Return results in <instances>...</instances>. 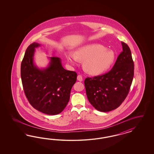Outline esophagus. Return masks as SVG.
Here are the masks:
<instances>
[{
  "label": "esophagus",
  "mask_w": 154,
  "mask_h": 154,
  "mask_svg": "<svg viewBox=\"0 0 154 154\" xmlns=\"http://www.w3.org/2000/svg\"><path fill=\"white\" fill-rule=\"evenodd\" d=\"M77 80L79 81H81V82L82 81L83 79H82V77L81 75H78V76H77Z\"/></svg>",
  "instance_id": "esophagus-1"
}]
</instances>
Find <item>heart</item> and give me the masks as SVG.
Returning <instances> with one entry per match:
<instances>
[{
  "label": "heart",
  "instance_id": "1",
  "mask_svg": "<svg viewBox=\"0 0 154 154\" xmlns=\"http://www.w3.org/2000/svg\"><path fill=\"white\" fill-rule=\"evenodd\" d=\"M115 54L98 43L88 44L77 48L75 54L68 52L66 58L73 65L84 60V70L90 75H99L106 72L115 60Z\"/></svg>",
  "mask_w": 154,
  "mask_h": 154
}]
</instances>
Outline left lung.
<instances>
[{
    "instance_id": "obj_1",
    "label": "left lung",
    "mask_w": 154,
    "mask_h": 154,
    "mask_svg": "<svg viewBox=\"0 0 154 154\" xmlns=\"http://www.w3.org/2000/svg\"><path fill=\"white\" fill-rule=\"evenodd\" d=\"M122 51L112 69L102 75L86 78L85 86L89 102L98 111L109 112L125 99L134 76V62L129 46L121 42Z\"/></svg>"
}]
</instances>
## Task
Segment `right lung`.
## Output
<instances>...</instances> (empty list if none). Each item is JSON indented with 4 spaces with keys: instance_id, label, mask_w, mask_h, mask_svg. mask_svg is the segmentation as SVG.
I'll return each mask as SVG.
<instances>
[{
    "instance_id": "1",
    "label": "right lung",
    "mask_w": 154,
    "mask_h": 154,
    "mask_svg": "<svg viewBox=\"0 0 154 154\" xmlns=\"http://www.w3.org/2000/svg\"><path fill=\"white\" fill-rule=\"evenodd\" d=\"M41 44L34 42L26 49L21 65L23 90L30 104L38 111L49 115L62 112L70 99L71 89L77 80V73L65 70L60 58L50 57L45 68L34 63L35 48Z\"/></svg>"
}]
</instances>
